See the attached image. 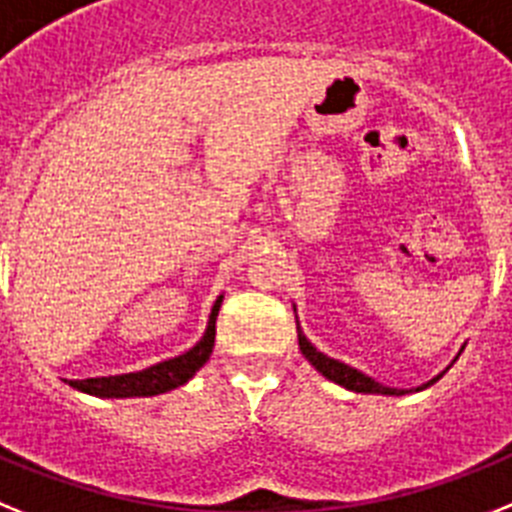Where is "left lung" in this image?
<instances>
[{
	"instance_id": "obj_1",
	"label": "left lung",
	"mask_w": 512,
	"mask_h": 512,
	"mask_svg": "<svg viewBox=\"0 0 512 512\" xmlns=\"http://www.w3.org/2000/svg\"><path fill=\"white\" fill-rule=\"evenodd\" d=\"M299 348H301V353L306 355V361L317 368L322 376H327V379L335 381V384L345 386V389L361 391V394H391V397H402V394H407L404 389H389V386L379 384V381H373L371 376H366V373L355 371V368L335 361V358H330V355L319 353V350L314 348V345H311L304 335H299ZM435 381L438 379H433L430 384H435ZM430 384H425V386H430ZM425 386H420V389H425Z\"/></svg>"
}]
</instances>
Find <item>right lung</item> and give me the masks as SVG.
I'll use <instances>...</instances> for the list:
<instances>
[{"label":"right lung","mask_w":512,"mask_h":512,"mask_svg":"<svg viewBox=\"0 0 512 512\" xmlns=\"http://www.w3.org/2000/svg\"><path fill=\"white\" fill-rule=\"evenodd\" d=\"M221 296L216 299L211 309V319H208V330L201 337V342L190 348L188 353L170 358V361L157 363V366L144 368L136 373H123V376H102V379H84V381H69V386L92 394V397H108V399H123V397H154V394H164L177 386H182L188 379H193L195 371L208 361V355L213 350V340H216V317H219Z\"/></svg>","instance_id":"1"}]
</instances>
